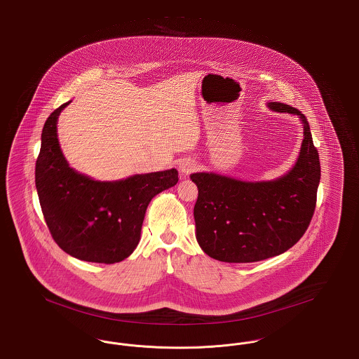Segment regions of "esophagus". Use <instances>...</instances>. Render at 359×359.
<instances>
[{
	"mask_svg": "<svg viewBox=\"0 0 359 359\" xmlns=\"http://www.w3.org/2000/svg\"><path fill=\"white\" fill-rule=\"evenodd\" d=\"M196 170V163L191 158H186L179 164V171L182 175H189Z\"/></svg>",
	"mask_w": 359,
	"mask_h": 359,
	"instance_id": "1",
	"label": "esophagus"
}]
</instances>
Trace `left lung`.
<instances>
[{
  "mask_svg": "<svg viewBox=\"0 0 359 359\" xmlns=\"http://www.w3.org/2000/svg\"><path fill=\"white\" fill-rule=\"evenodd\" d=\"M275 112L299 116L303 142L295 165L270 182H242L214 172L192 173L196 239L211 258L251 263L283 254L297 243L314 215L320 163L307 118L283 102Z\"/></svg>",
  "mask_w": 359,
  "mask_h": 359,
  "instance_id": "1",
  "label": "left lung"
}]
</instances>
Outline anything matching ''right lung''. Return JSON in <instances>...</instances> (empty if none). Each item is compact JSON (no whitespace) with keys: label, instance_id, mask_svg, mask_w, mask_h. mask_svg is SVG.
I'll use <instances>...</instances> for the list:
<instances>
[{"label":"right lung","instance_id":"1","mask_svg":"<svg viewBox=\"0 0 359 359\" xmlns=\"http://www.w3.org/2000/svg\"><path fill=\"white\" fill-rule=\"evenodd\" d=\"M71 101L43 124L36 161V188L53 241L73 258L112 264L133 252L154 196L175 186L177 171L133 175L97 182L69 167L57 139V118Z\"/></svg>","mask_w":359,"mask_h":359}]
</instances>
